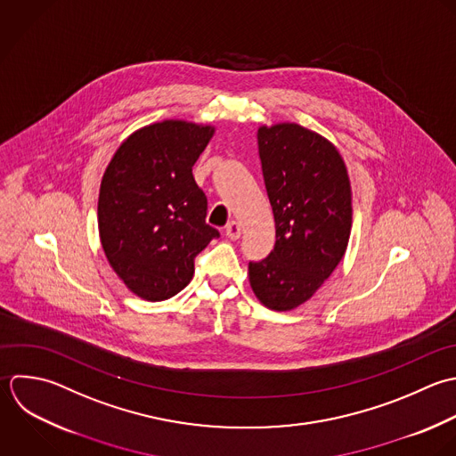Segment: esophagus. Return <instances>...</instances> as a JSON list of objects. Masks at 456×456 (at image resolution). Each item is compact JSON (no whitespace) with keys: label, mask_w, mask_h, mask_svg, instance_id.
Here are the masks:
<instances>
[{"label":"esophagus","mask_w":456,"mask_h":456,"mask_svg":"<svg viewBox=\"0 0 456 456\" xmlns=\"http://www.w3.org/2000/svg\"><path fill=\"white\" fill-rule=\"evenodd\" d=\"M225 234H227L231 240H240V236H241V224L236 222V220L229 222L227 227H225Z\"/></svg>","instance_id":"obj_1"}]
</instances>
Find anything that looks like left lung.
Returning <instances> with one entry per match:
<instances>
[{"mask_svg":"<svg viewBox=\"0 0 456 456\" xmlns=\"http://www.w3.org/2000/svg\"><path fill=\"white\" fill-rule=\"evenodd\" d=\"M275 218V247L248 263L254 295L273 311L307 302L343 259L352 232V186L332 142L295 122L257 129Z\"/></svg>","mask_w":456,"mask_h":456,"instance_id":"left-lung-1","label":"left lung"}]
</instances>
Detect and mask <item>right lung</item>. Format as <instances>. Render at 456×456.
Returning a JSON list of instances; mask_svg holds the SVG:
<instances>
[{"instance_id":"1","label":"right lung","mask_w":456,"mask_h":456,"mask_svg":"<svg viewBox=\"0 0 456 456\" xmlns=\"http://www.w3.org/2000/svg\"><path fill=\"white\" fill-rule=\"evenodd\" d=\"M213 126L163 120L129 134L108 163L97 202L99 238L113 272L136 297L159 302L193 277V261L220 232L191 167Z\"/></svg>"}]
</instances>
